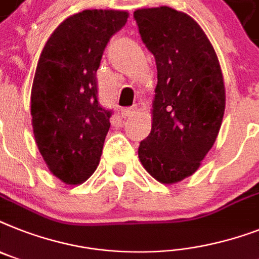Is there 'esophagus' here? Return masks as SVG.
Instances as JSON below:
<instances>
[{
  "label": "esophagus",
  "instance_id": "1",
  "mask_svg": "<svg viewBox=\"0 0 259 259\" xmlns=\"http://www.w3.org/2000/svg\"><path fill=\"white\" fill-rule=\"evenodd\" d=\"M138 111V108H137V105H134V106H132V108H125L121 110V114H122L123 118H126V117H132V115H134Z\"/></svg>",
  "mask_w": 259,
  "mask_h": 259
}]
</instances>
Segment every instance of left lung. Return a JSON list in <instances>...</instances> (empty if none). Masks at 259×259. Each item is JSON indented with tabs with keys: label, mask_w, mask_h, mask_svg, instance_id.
<instances>
[{
	"label": "left lung",
	"mask_w": 259,
	"mask_h": 259,
	"mask_svg": "<svg viewBox=\"0 0 259 259\" xmlns=\"http://www.w3.org/2000/svg\"><path fill=\"white\" fill-rule=\"evenodd\" d=\"M134 18L158 79L151 132L138 157L151 177L171 185L194 174L217 140L226 104L224 75L211 42L190 16L159 6L137 9Z\"/></svg>",
	"instance_id": "1"
}]
</instances>
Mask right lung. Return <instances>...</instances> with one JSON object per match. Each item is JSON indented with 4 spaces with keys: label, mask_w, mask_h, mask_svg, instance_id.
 I'll return each instance as SVG.
<instances>
[{
    "label": "right lung",
    "mask_w": 259,
    "mask_h": 259,
    "mask_svg": "<svg viewBox=\"0 0 259 259\" xmlns=\"http://www.w3.org/2000/svg\"><path fill=\"white\" fill-rule=\"evenodd\" d=\"M123 10H83L61 22L44 46L31 86L35 144L50 173L83 184L100 163L111 111L97 100V69Z\"/></svg>",
    "instance_id": "right-lung-1"
}]
</instances>
